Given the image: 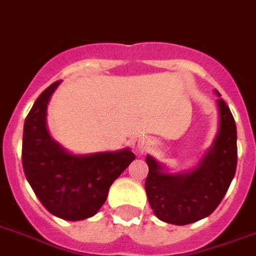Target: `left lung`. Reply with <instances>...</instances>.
<instances>
[{
  "label": "left lung",
  "instance_id": "left-lung-1",
  "mask_svg": "<svg viewBox=\"0 0 256 256\" xmlns=\"http://www.w3.org/2000/svg\"><path fill=\"white\" fill-rule=\"evenodd\" d=\"M218 94V92H216ZM220 126L212 147L196 168L168 174L147 155L148 176L146 193L155 216L164 222L186 226L209 216L224 198L238 163L236 124L230 108L217 100Z\"/></svg>",
  "mask_w": 256,
  "mask_h": 256
}]
</instances>
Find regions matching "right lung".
Instances as JSON below:
<instances>
[{"instance_id": "1", "label": "right lung", "mask_w": 256, "mask_h": 256, "mask_svg": "<svg viewBox=\"0 0 256 256\" xmlns=\"http://www.w3.org/2000/svg\"><path fill=\"white\" fill-rule=\"evenodd\" d=\"M60 80L34 101L24 122L22 168L36 197L48 212L63 220L94 216L106 201L113 180L135 159L130 148L114 152L72 155L50 136L47 105Z\"/></svg>"}]
</instances>
